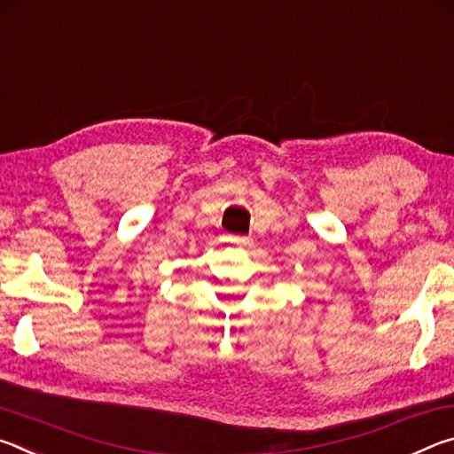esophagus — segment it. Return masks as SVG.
<instances>
[{"label": "esophagus", "instance_id": "esophagus-1", "mask_svg": "<svg viewBox=\"0 0 454 454\" xmlns=\"http://www.w3.org/2000/svg\"><path fill=\"white\" fill-rule=\"evenodd\" d=\"M230 242H232L234 246H248L252 240L246 236H230Z\"/></svg>", "mask_w": 454, "mask_h": 454}]
</instances>
